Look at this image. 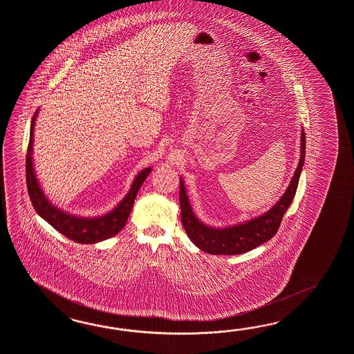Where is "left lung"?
<instances>
[{"instance_id":"8db88e82","label":"left lung","mask_w":354,"mask_h":354,"mask_svg":"<svg viewBox=\"0 0 354 354\" xmlns=\"http://www.w3.org/2000/svg\"><path fill=\"white\" fill-rule=\"evenodd\" d=\"M301 140V160L284 196L265 215L256 217L244 224L235 225L225 229H215L202 224L190 208L184 183L180 180L179 202L181 208V223L190 241H193L199 250H205L209 254H241L248 250H254L262 243L270 241L277 232L281 218L284 217L286 209L290 206L298 188V181L306 157L304 131H302Z\"/></svg>"}]
</instances>
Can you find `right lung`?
I'll list each match as a JSON object with an SVG mask.
<instances>
[{"mask_svg":"<svg viewBox=\"0 0 354 354\" xmlns=\"http://www.w3.org/2000/svg\"><path fill=\"white\" fill-rule=\"evenodd\" d=\"M35 116H37V111H35V116L32 119V124H30V137H29V145H28L26 157V173L28 193H29L32 205L37 211V214L41 217H44V220L53 226L59 233L65 235L71 241L82 243V244L97 243V241H104L107 238H111L113 235H116L127 223L139 188L142 187L143 181L146 180L148 174L151 173L152 169L147 167L137 175L127 197L121 201V203L118 207L107 215L95 217V218H88V217L83 218V217L62 212L61 209L51 205L48 202V199L44 197V193L41 189L37 178H35V170H33V158H32Z\"/></svg>","mask_w":354,"mask_h":354,"instance_id":"right-lung-1","label":"right lung"}]
</instances>
